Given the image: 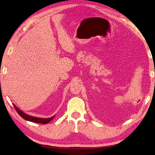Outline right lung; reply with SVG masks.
Returning <instances> with one entry per match:
<instances>
[{
    "mask_svg": "<svg viewBox=\"0 0 155 155\" xmlns=\"http://www.w3.org/2000/svg\"><path fill=\"white\" fill-rule=\"evenodd\" d=\"M13 106L15 108V109L17 112L18 114L21 116L22 118H24L26 120H28L31 122H33V123H40V124H47L49 122L51 121L52 119H53L54 116L52 117L51 118H38V117H34L32 116H30L27 114H25L24 112H22V110H19L18 108L16 107L15 105L13 104Z\"/></svg>",
    "mask_w": 155,
    "mask_h": 155,
    "instance_id": "add662e5",
    "label": "right lung"
}]
</instances>
